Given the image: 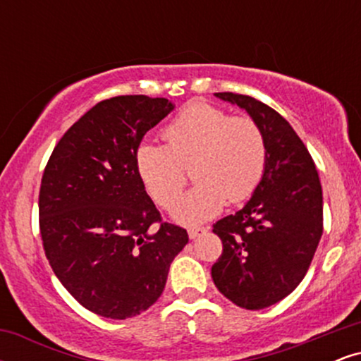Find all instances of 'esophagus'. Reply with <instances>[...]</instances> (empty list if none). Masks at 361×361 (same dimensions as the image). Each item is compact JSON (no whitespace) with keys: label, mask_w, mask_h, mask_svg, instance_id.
<instances>
[{"label":"esophagus","mask_w":361,"mask_h":361,"mask_svg":"<svg viewBox=\"0 0 361 361\" xmlns=\"http://www.w3.org/2000/svg\"><path fill=\"white\" fill-rule=\"evenodd\" d=\"M205 233H207L205 227H197V226L188 227V235H190V239H197L198 235H202V234H205Z\"/></svg>","instance_id":"34e87169"}]
</instances>
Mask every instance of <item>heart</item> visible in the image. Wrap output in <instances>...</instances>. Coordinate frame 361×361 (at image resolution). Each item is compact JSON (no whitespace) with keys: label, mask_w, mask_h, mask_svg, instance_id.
<instances>
[{"label":"heart","mask_w":361,"mask_h":361,"mask_svg":"<svg viewBox=\"0 0 361 361\" xmlns=\"http://www.w3.org/2000/svg\"><path fill=\"white\" fill-rule=\"evenodd\" d=\"M166 144L142 142L135 169L152 200L169 207L192 166L197 183L171 207L180 224H198L217 215L226 202L239 204L258 188L267 169L268 146L255 118L231 117L210 103H190L164 128Z\"/></svg>","instance_id":"heart-1"}]
</instances>
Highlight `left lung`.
Masks as SVG:
<instances>
[{
  "instance_id": "8db88e82",
  "label": "left lung",
  "mask_w": 361,
  "mask_h": 361,
  "mask_svg": "<svg viewBox=\"0 0 361 361\" xmlns=\"http://www.w3.org/2000/svg\"><path fill=\"white\" fill-rule=\"evenodd\" d=\"M215 97L241 106L263 128L267 169L241 210L214 224L222 255L212 279L224 297L247 310L276 304L307 273L322 235V188L316 164L279 111L238 93Z\"/></svg>"
}]
</instances>
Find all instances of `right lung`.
<instances>
[{
  "instance_id": "right-lung-1",
  "label": "right lung",
  "mask_w": 361,
  "mask_h": 361,
  "mask_svg": "<svg viewBox=\"0 0 361 361\" xmlns=\"http://www.w3.org/2000/svg\"><path fill=\"white\" fill-rule=\"evenodd\" d=\"M175 109L166 98L103 100L62 135L44 169L39 224L64 288L102 317L128 319L163 293L169 264L188 243L161 221L135 169V149Z\"/></svg>"
}]
</instances>
